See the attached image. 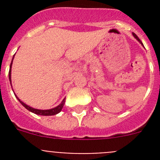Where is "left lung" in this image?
Returning <instances> with one entry per match:
<instances>
[{"mask_svg":"<svg viewBox=\"0 0 160 160\" xmlns=\"http://www.w3.org/2000/svg\"><path fill=\"white\" fill-rule=\"evenodd\" d=\"M132 34H133V36H134V37H135V38H136V40H137V41H138V42H139V43H141V44H142V42H141V41H140V39H139V38H138V37H137V35H136V34H135V33H134V32H133ZM142 46H143V45H142Z\"/></svg>","mask_w":160,"mask_h":160,"instance_id":"1","label":"left lung"}]
</instances>
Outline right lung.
I'll list each match as a JSON object with an SVG mask.
<instances>
[{"instance_id": "1", "label": "right lung", "mask_w": 160, "mask_h": 160, "mask_svg": "<svg viewBox=\"0 0 160 160\" xmlns=\"http://www.w3.org/2000/svg\"><path fill=\"white\" fill-rule=\"evenodd\" d=\"M13 58H14V56H13ZM13 58H12V60H13ZM12 62H11V64H10V67H9V72H8V78H9V81H10L11 86H12V83H11V68H12ZM15 96H16V98L18 99V101L21 102V104H22V106L27 109L28 111H31V112H32V113H34V114H39V115H44V116L54 115V114H58L59 112H61V111H62V109L63 106H64V104H65V100H66V98H64V99H63V101L62 102H61L60 104L58 106V107H54V108H53V109H49V110H38V109L32 108V107L26 105L25 103H24L23 102L21 101V100L18 98V96L17 95H15Z\"/></svg>"}]
</instances>
